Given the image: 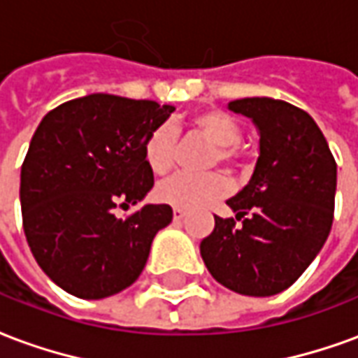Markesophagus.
Here are the masks:
<instances>
[{
    "mask_svg": "<svg viewBox=\"0 0 358 358\" xmlns=\"http://www.w3.org/2000/svg\"><path fill=\"white\" fill-rule=\"evenodd\" d=\"M185 216H187V212H185L183 208H173V220H183Z\"/></svg>",
    "mask_w": 358,
    "mask_h": 358,
    "instance_id": "obj_1",
    "label": "esophagus"
}]
</instances>
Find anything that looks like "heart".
Segmentation results:
<instances>
[{"label":"heart","mask_w":358,"mask_h":358,"mask_svg":"<svg viewBox=\"0 0 358 358\" xmlns=\"http://www.w3.org/2000/svg\"><path fill=\"white\" fill-rule=\"evenodd\" d=\"M191 128L214 146L208 164L214 165L218 162L230 165L240 164L241 152L236 146V142L240 140L241 128L236 118L224 110L212 108V110L196 113L191 118ZM144 155H146V164L155 175L167 173L175 162L173 128L167 124L155 128L148 136ZM228 193H230V181L218 171L204 175L177 173L165 179L164 183H159L155 189V194L162 203L171 204L177 208H187V210L206 206Z\"/></svg>","instance_id":"obj_1"}]
</instances>
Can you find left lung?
I'll use <instances>...</instances> for the list:
<instances>
[{"label":"left lung","mask_w":358,"mask_h":358,"mask_svg":"<svg viewBox=\"0 0 358 358\" xmlns=\"http://www.w3.org/2000/svg\"><path fill=\"white\" fill-rule=\"evenodd\" d=\"M251 118L259 157L250 183L226 201L234 218L214 216L201 255L220 285L245 296H273L310 267L331 230L337 165L306 110L287 101L245 97L228 103Z\"/></svg>","instance_id":"left-lung-1"}]
</instances>
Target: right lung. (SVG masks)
<instances>
[{"instance_id": "right-lung-1", "label": "right lung", "mask_w": 358, "mask_h": 358, "mask_svg": "<svg viewBox=\"0 0 358 358\" xmlns=\"http://www.w3.org/2000/svg\"><path fill=\"white\" fill-rule=\"evenodd\" d=\"M175 107L91 93L41 120L21 167V210L29 248L66 292L101 300L128 288L146 267L155 234L173 220L169 204H144L154 187L148 136Z\"/></svg>"}]
</instances>
